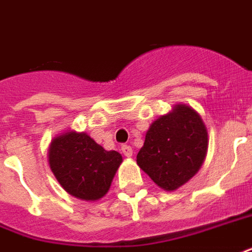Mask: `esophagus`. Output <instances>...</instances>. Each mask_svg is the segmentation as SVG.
I'll list each match as a JSON object with an SVG mask.
<instances>
[{
    "instance_id": "obj_1",
    "label": "esophagus",
    "mask_w": 252,
    "mask_h": 252,
    "mask_svg": "<svg viewBox=\"0 0 252 252\" xmlns=\"http://www.w3.org/2000/svg\"><path fill=\"white\" fill-rule=\"evenodd\" d=\"M122 152L126 157H132V155H133V151H132V148L129 145H123Z\"/></svg>"
}]
</instances>
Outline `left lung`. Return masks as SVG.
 Masks as SVG:
<instances>
[{
    "mask_svg": "<svg viewBox=\"0 0 252 252\" xmlns=\"http://www.w3.org/2000/svg\"><path fill=\"white\" fill-rule=\"evenodd\" d=\"M207 147V128L201 115L190 105L176 104L152 123L136 161L157 186L173 191L194 177Z\"/></svg>",
    "mask_w": 252,
    "mask_h": 252,
    "instance_id": "1",
    "label": "left lung"
}]
</instances>
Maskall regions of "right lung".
<instances>
[{"label":"right lung","instance_id":"1","mask_svg":"<svg viewBox=\"0 0 252 252\" xmlns=\"http://www.w3.org/2000/svg\"><path fill=\"white\" fill-rule=\"evenodd\" d=\"M47 160L59 185L82 201L103 198L123 162L116 151H105L86 132L67 130L50 143Z\"/></svg>","mask_w":252,"mask_h":252}]
</instances>
